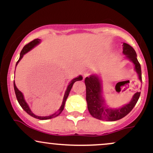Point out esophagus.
<instances>
[{"label":"esophagus","mask_w":153,"mask_h":153,"mask_svg":"<svg viewBox=\"0 0 153 153\" xmlns=\"http://www.w3.org/2000/svg\"><path fill=\"white\" fill-rule=\"evenodd\" d=\"M88 75V72H85V73H84V74H83L84 78H86Z\"/></svg>","instance_id":"obj_1"}]
</instances>
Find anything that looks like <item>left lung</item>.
<instances>
[{
	"mask_svg": "<svg viewBox=\"0 0 153 153\" xmlns=\"http://www.w3.org/2000/svg\"><path fill=\"white\" fill-rule=\"evenodd\" d=\"M123 53L125 54L127 58L134 63L135 71L138 74L140 80L142 81L141 66L137 58L135 50L128 44L123 43ZM85 84L86 87L88 109L91 115L99 120L108 122L119 120L127 116L136 105L141 93L137 92L134 94L130 102L121 108H111L106 107L105 104V101L102 97L101 81L97 75H92L90 77H86L85 79Z\"/></svg>",
	"mask_w": 153,
	"mask_h": 153,
	"instance_id": "obj_1",
	"label": "left lung"
}]
</instances>
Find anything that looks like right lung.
Returning <instances> with one entry per match:
<instances>
[{"instance_id": "right-lung-1", "label": "right lung", "mask_w": 153, "mask_h": 153, "mask_svg": "<svg viewBox=\"0 0 153 153\" xmlns=\"http://www.w3.org/2000/svg\"><path fill=\"white\" fill-rule=\"evenodd\" d=\"M39 42H40V39H34L33 41L30 42H29V44H27V45H26L24 47V48L22 49V52H21L20 57H19V60L17 61L16 65V67L17 65H18L19 61L22 59L23 56H24L26 53H27L29 51H30L31 49L34 48L35 46H36V45H37ZM82 80V77L81 76V75H80V76L77 77V78L73 79V80H71V82L69 83V85H68V88H67L65 94L64 98H63V101H62V105H61L59 109L57 111V112H55V113L53 114H52L50 116H47V117H39V116H36V115H35L34 114H33L32 111H31V109H30V108H29V106H28L27 103L26 102L25 99H24V96H23V94L22 92H21L19 90L18 88H17V87H16V85L14 81H13V87H14V91H15V94H16V96L17 101H18V102H19V104H20V106L22 107L23 109L28 114L31 116V117H34V118L40 119V120H46V119H50L54 118V117H57V116H59L61 113H62L63 109H64L65 104V101H66L67 99H68V96H69L70 91H71L72 87H73V84H74L75 82L78 81V80Z\"/></svg>"}]
</instances>
